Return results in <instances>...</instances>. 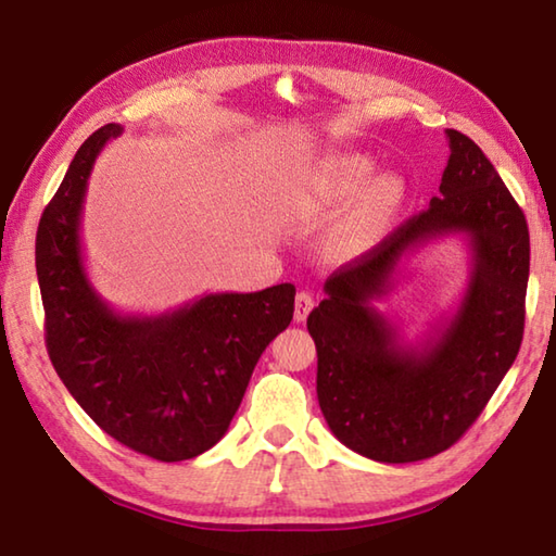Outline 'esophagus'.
Returning <instances> with one entry per match:
<instances>
[{
	"mask_svg": "<svg viewBox=\"0 0 556 556\" xmlns=\"http://www.w3.org/2000/svg\"><path fill=\"white\" fill-rule=\"evenodd\" d=\"M312 308H314V296L308 294V291H299V294H296V312H294L296 324H304Z\"/></svg>",
	"mask_w": 556,
	"mask_h": 556,
	"instance_id": "1",
	"label": "esophagus"
}]
</instances>
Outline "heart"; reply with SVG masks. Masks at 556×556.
Returning a JSON list of instances; mask_svg holds the SVG:
<instances>
[{
    "label": "heart",
    "mask_w": 556,
    "mask_h": 556,
    "mask_svg": "<svg viewBox=\"0 0 556 556\" xmlns=\"http://www.w3.org/2000/svg\"><path fill=\"white\" fill-rule=\"evenodd\" d=\"M378 162L365 152H338L316 162L291 191V208L304 218H324L353 203L341 228L333 235V250L361 255L397 220L407 203L409 186L394 172L376 174Z\"/></svg>",
    "instance_id": "b5f03b06"
}]
</instances>
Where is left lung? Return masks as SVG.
Masks as SVG:
<instances>
[{
	"mask_svg": "<svg viewBox=\"0 0 556 556\" xmlns=\"http://www.w3.org/2000/svg\"><path fill=\"white\" fill-rule=\"evenodd\" d=\"M439 195L326 279L306 318L316 343V394L336 439L380 464L437 456L466 434L515 363L525 331L530 230L525 213L473 139L446 129ZM464 233L465 299L425 342L407 344L371 306L393 288L402 256Z\"/></svg>",
	"mask_w": 556,
	"mask_h": 556,
	"instance_id": "1",
	"label": "left lung"
}]
</instances>
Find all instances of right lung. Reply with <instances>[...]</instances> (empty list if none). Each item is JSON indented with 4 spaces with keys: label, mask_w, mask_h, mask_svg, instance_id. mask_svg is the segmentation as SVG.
Wrapping results in <instances>:
<instances>
[{
    "label": "right lung",
    "mask_w": 556,
    "mask_h": 556,
    "mask_svg": "<svg viewBox=\"0 0 556 556\" xmlns=\"http://www.w3.org/2000/svg\"><path fill=\"white\" fill-rule=\"evenodd\" d=\"M105 125L83 142L36 232L46 348L73 400L137 454L186 460L225 437L265 348L294 316V285L205 294L159 316L119 314L90 285L80 220Z\"/></svg>",
    "instance_id": "1"
}]
</instances>
